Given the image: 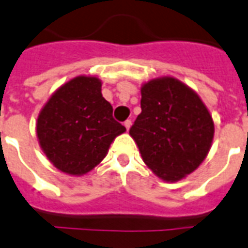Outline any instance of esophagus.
I'll list each match as a JSON object with an SVG mask.
<instances>
[{
  "mask_svg": "<svg viewBox=\"0 0 248 248\" xmlns=\"http://www.w3.org/2000/svg\"><path fill=\"white\" fill-rule=\"evenodd\" d=\"M124 127H126V130H130V127H131V124H132V122H131V120H127V121H124Z\"/></svg>",
  "mask_w": 248,
  "mask_h": 248,
  "instance_id": "esophagus-1",
  "label": "esophagus"
}]
</instances>
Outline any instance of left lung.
I'll return each instance as SVG.
<instances>
[{
    "mask_svg": "<svg viewBox=\"0 0 248 248\" xmlns=\"http://www.w3.org/2000/svg\"><path fill=\"white\" fill-rule=\"evenodd\" d=\"M141 113L130 128L144 163L165 181L184 179L203 162L214 121L198 93L173 77L141 86Z\"/></svg>",
    "mask_w": 248,
    "mask_h": 248,
    "instance_id": "obj_1",
    "label": "left lung"
}]
</instances>
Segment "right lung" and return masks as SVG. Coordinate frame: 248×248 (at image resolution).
<instances>
[{
  "mask_svg": "<svg viewBox=\"0 0 248 248\" xmlns=\"http://www.w3.org/2000/svg\"><path fill=\"white\" fill-rule=\"evenodd\" d=\"M97 77L78 76L60 86L41 109L36 131L41 149L62 172L81 176L104 159L126 131L112 116Z\"/></svg>",
  "mask_w": 248,
  "mask_h": 248,
  "instance_id": "obj_1",
  "label": "right lung"
}]
</instances>
